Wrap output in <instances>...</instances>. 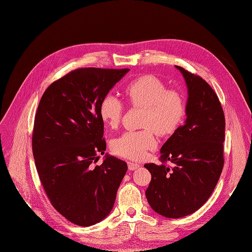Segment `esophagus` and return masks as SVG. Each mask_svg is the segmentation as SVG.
Wrapping results in <instances>:
<instances>
[{
	"label": "esophagus",
	"instance_id": "esophagus-1",
	"mask_svg": "<svg viewBox=\"0 0 252 252\" xmlns=\"http://www.w3.org/2000/svg\"><path fill=\"white\" fill-rule=\"evenodd\" d=\"M127 166H128V169H129V170H135V169H137V168L140 166V164H139V163H136V162H130V161H128V162H127Z\"/></svg>",
	"mask_w": 252,
	"mask_h": 252
}]
</instances>
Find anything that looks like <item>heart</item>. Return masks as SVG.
I'll return each mask as SVG.
<instances>
[{
	"mask_svg": "<svg viewBox=\"0 0 252 252\" xmlns=\"http://www.w3.org/2000/svg\"><path fill=\"white\" fill-rule=\"evenodd\" d=\"M127 101L136 107L144 108L140 130H127L112 142V151L129 160H141L148 151L156 147L154 130L159 136L175 133L186 113L185 101L179 92L167 90L166 86L153 75L133 79L124 88ZM124 104L116 96L106 95L100 103L102 121L111 127L122 119Z\"/></svg>",
	"mask_w": 252,
	"mask_h": 252,
	"instance_id": "obj_1",
	"label": "heart"
}]
</instances>
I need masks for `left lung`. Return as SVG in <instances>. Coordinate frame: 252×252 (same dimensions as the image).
<instances>
[{"label":"left lung","instance_id":"obj_1","mask_svg":"<svg viewBox=\"0 0 252 252\" xmlns=\"http://www.w3.org/2000/svg\"><path fill=\"white\" fill-rule=\"evenodd\" d=\"M186 82L187 119L163 144L161 164L146 163L151 181L146 198L155 213L168 219L189 216L214 192L223 167L224 115L204 79L176 66ZM169 161L173 167H167Z\"/></svg>","mask_w":252,"mask_h":252}]
</instances>
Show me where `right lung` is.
Returning a JSON list of instances; mask_svg holds the SVG:
<instances>
[{
    "mask_svg": "<svg viewBox=\"0 0 252 252\" xmlns=\"http://www.w3.org/2000/svg\"><path fill=\"white\" fill-rule=\"evenodd\" d=\"M129 69L78 68L51 84L34 117L32 154L51 204L82 227L107 217L126 170L125 161L104 154L103 98Z\"/></svg>",
    "mask_w": 252,
    "mask_h": 252,
    "instance_id": "right-lung-1",
    "label": "right lung"
}]
</instances>
